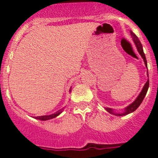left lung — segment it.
I'll return each instance as SVG.
<instances>
[{
  "mask_svg": "<svg viewBox=\"0 0 158 158\" xmlns=\"http://www.w3.org/2000/svg\"><path fill=\"white\" fill-rule=\"evenodd\" d=\"M130 35H131V38H133V42L136 46V48H137L138 52L139 53V55L141 56V57L143 60V61H144L145 66L148 69V64H147V60H146V57H145V54L143 52V46L140 43L139 39L138 38V37L135 35V33H133L132 31H130ZM147 74L148 77V72L147 70ZM148 87H149V79H148L147 82H146V84H144V86L143 87L142 91L140 92V94H139V96L136 98L135 101L133 102L132 103L130 104L129 106H127L126 107L124 108V110H122V112H116L115 110L112 109V108H109V107H105L106 110L107 111V112L110 113V114H112V115H117V116H123V115H126L128 114H130V113L134 112L136 109H137L139 106H140V104L142 103L143 100L144 98V97L146 96V94H147L148 89Z\"/></svg>",
  "mask_w": 158,
  "mask_h": 158,
  "instance_id": "obj_1",
  "label": "left lung"
}]
</instances>
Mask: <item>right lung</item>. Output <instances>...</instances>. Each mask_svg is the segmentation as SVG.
I'll use <instances>...</instances> for the list:
<instances>
[{
  "label": "right lung",
  "instance_id": "right-lung-1",
  "mask_svg": "<svg viewBox=\"0 0 158 158\" xmlns=\"http://www.w3.org/2000/svg\"><path fill=\"white\" fill-rule=\"evenodd\" d=\"M69 93H71V88L69 89ZM64 110V108H62L60 110H59L58 111H56V113L54 114H52V115H42V116H36L35 119L37 120H51V119H53V118H56V116L60 114V113L63 111Z\"/></svg>",
  "mask_w": 158,
  "mask_h": 158
}]
</instances>
